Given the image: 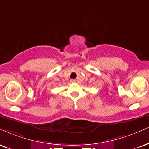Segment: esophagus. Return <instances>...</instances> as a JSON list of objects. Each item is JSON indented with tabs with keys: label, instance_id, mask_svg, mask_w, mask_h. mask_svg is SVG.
<instances>
[{
	"label": "esophagus",
	"instance_id": "34e87169",
	"mask_svg": "<svg viewBox=\"0 0 149 149\" xmlns=\"http://www.w3.org/2000/svg\"><path fill=\"white\" fill-rule=\"evenodd\" d=\"M70 82H71V83H75V82H76V80H75V79H71Z\"/></svg>",
	"mask_w": 149,
	"mask_h": 149
}]
</instances>
